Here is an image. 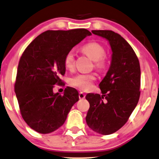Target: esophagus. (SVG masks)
<instances>
[{
	"label": "esophagus",
	"mask_w": 159,
	"mask_h": 159,
	"mask_svg": "<svg viewBox=\"0 0 159 159\" xmlns=\"http://www.w3.org/2000/svg\"><path fill=\"white\" fill-rule=\"evenodd\" d=\"M79 97L80 99H84L85 97H86V95H85V93H83V92H80L79 95Z\"/></svg>",
	"instance_id": "1"
}]
</instances>
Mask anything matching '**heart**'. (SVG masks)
Listing matches in <instances>:
<instances>
[{
	"label": "heart",
	"mask_w": 159,
	"mask_h": 159,
	"mask_svg": "<svg viewBox=\"0 0 159 159\" xmlns=\"http://www.w3.org/2000/svg\"><path fill=\"white\" fill-rule=\"evenodd\" d=\"M82 51L94 61V66L98 70H103L108 64V56L102 45L97 42H90L82 47ZM65 67L72 70L75 66V53L73 51H68L64 57ZM96 79L95 73H79L70 80L73 86L82 91H87L93 86V81Z\"/></svg>",
	"instance_id": "1"
}]
</instances>
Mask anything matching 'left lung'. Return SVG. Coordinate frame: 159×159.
<instances>
[{"mask_svg": "<svg viewBox=\"0 0 159 159\" xmlns=\"http://www.w3.org/2000/svg\"><path fill=\"white\" fill-rule=\"evenodd\" d=\"M105 38L112 50L111 67L99 84L102 96L89 93L90 104L86 120L98 134L109 135L128 121L140 97L141 68L138 57L121 35L112 30H92Z\"/></svg>", "mask_w": 159, "mask_h": 159, "instance_id": "left-lung-1", "label": "left lung"}]
</instances>
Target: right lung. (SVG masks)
Here are the masks:
<instances>
[{
  "instance_id": "obj_1",
  "label": "right lung",
  "mask_w": 159,
  "mask_h": 159,
  "mask_svg": "<svg viewBox=\"0 0 159 159\" xmlns=\"http://www.w3.org/2000/svg\"><path fill=\"white\" fill-rule=\"evenodd\" d=\"M91 33L84 28L46 30L25 49L18 63L14 90L20 114L25 123L40 134H49L64 124L77 90L66 87L64 94L53 93L56 84H63L64 57Z\"/></svg>"
}]
</instances>
